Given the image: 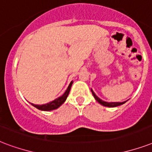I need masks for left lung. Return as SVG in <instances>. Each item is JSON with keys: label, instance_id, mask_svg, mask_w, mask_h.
<instances>
[{"label": "left lung", "instance_id": "left-lung-1", "mask_svg": "<svg viewBox=\"0 0 152 152\" xmlns=\"http://www.w3.org/2000/svg\"><path fill=\"white\" fill-rule=\"evenodd\" d=\"M91 93L93 95V96L96 99V101L98 103L103 105V106H105V107H117V106H120V105H122V104H125L127 101L124 102H106L104 101V100H102L101 99H99V97L97 96L95 94V92L92 91V89H91Z\"/></svg>", "mask_w": 152, "mask_h": 152}]
</instances>
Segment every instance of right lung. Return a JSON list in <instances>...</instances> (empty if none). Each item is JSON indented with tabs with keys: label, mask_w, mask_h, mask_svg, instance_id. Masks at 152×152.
<instances>
[{
	"label": "right lung",
	"mask_w": 152,
	"mask_h": 152,
	"mask_svg": "<svg viewBox=\"0 0 152 152\" xmlns=\"http://www.w3.org/2000/svg\"><path fill=\"white\" fill-rule=\"evenodd\" d=\"M73 84V81H71L70 82V84L68 85V88L64 91V93L62 96H59L58 98L55 99L53 101L49 102V103H47V104H41V105H38V104H31L33 106V107H37V109L41 110V111H53V110L57 109L58 107H60L62 105V104L64 103V101L67 99V97H68V94H69V91H70V89H71V87Z\"/></svg>",
	"instance_id": "1"
}]
</instances>
